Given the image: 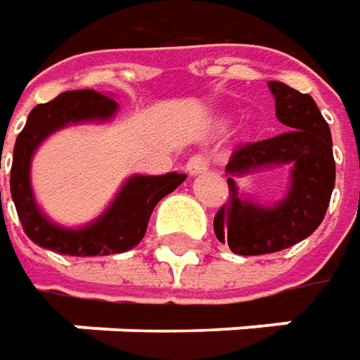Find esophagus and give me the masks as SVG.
<instances>
[{
    "mask_svg": "<svg viewBox=\"0 0 360 360\" xmlns=\"http://www.w3.org/2000/svg\"><path fill=\"white\" fill-rule=\"evenodd\" d=\"M207 169H210V157H207V155L195 153V155L189 157V161H187V171H189V175H199V173H203V171H207Z\"/></svg>",
    "mask_w": 360,
    "mask_h": 360,
    "instance_id": "1",
    "label": "esophagus"
}]
</instances>
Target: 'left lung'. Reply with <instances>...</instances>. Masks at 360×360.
Wrapping results in <instances>:
<instances>
[{
	"mask_svg": "<svg viewBox=\"0 0 360 360\" xmlns=\"http://www.w3.org/2000/svg\"><path fill=\"white\" fill-rule=\"evenodd\" d=\"M268 86L276 98V117L288 131L233 149L226 167L229 199L213 219L217 240L240 256L272 254L302 242L322 224L335 189L333 136L316 102L284 82ZM286 162L292 165V185L284 202L259 208L241 201L231 174Z\"/></svg>",
	"mask_w": 360,
	"mask_h": 360,
	"instance_id": "obj_1",
	"label": "left lung"
}]
</instances>
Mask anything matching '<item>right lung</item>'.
Segmentation results:
<instances>
[{"label":"right lung","instance_id":"right-lung-1","mask_svg":"<svg viewBox=\"0 0 360 360\" xmlns=\"http://www.w3.org/2000/svg\"><path fill=\"white\" fill-rule=\"evenodd\" d=\"M117 106L110 96L96 90H70L54 101L38 104L30 112L13 147L9 189L25 236L34 243L66 256H108L127 252L145 238L155 205L187 179L185 173L131 177L106 213L82 229L58 227L41 215L30 187V161L34 150L58 129L80 120H106L115 115Z\"/></svg>","mask_w":360,"mask_h":360}]
</instances>
